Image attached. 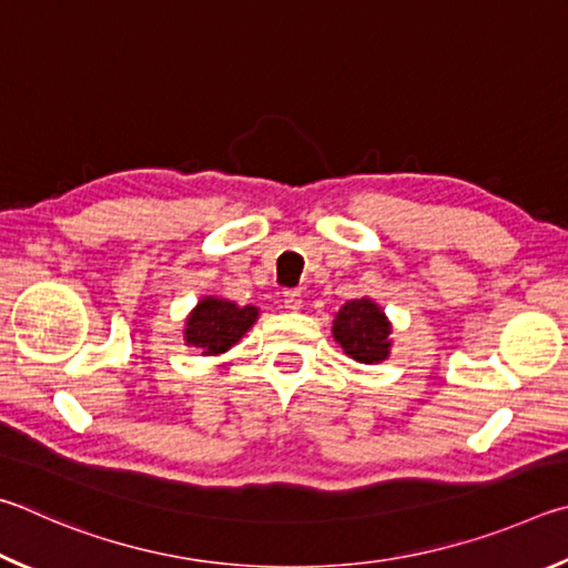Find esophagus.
Masks as SVG:
<instances>
[{"mask_svg": "<svg viewBox=\"0 0 568 568\" xmlns=\"http://www.w3.org/2000/svg\"><path fill=\"white\" fill-rule=\"evenodd\" d=\"M302 304H304V300H302V292H284V306H286V310L300 312V310H302Z\"/></svg>", "mask_w": 568, "mask_h": 568, "instance_id": "1", "label": "esophagus"}]
</instances>
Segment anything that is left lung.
Wrapping results in <instances>:
<instances>
[{"label": "left lung", "instance_id": "8db88e82", "mask_svg": "<svg viewBox=\"0 0 568 568\" xmlns=\"http://www.w3.org/2000/svg\"><path fill=\"white\" fill-rule=\"evenodd\" d=\"M392 322L369 296L349 300L334 314V342L349 359L359 364H382L392 354Z\"/></svg>", "mask_w": 568, "mask_h": 568}]
</instances>
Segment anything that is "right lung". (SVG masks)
<instances>
[{
    "instance_id": "1",
    "label": "right lung",
    "mask_w": 568,
    "mask_h": 568,
    "mask_svg": "<svg viewBox=\"0 0 568 568\" xmlns=\"http://www.w3.org/2000/svg\"><path fill=\"white\" fill-rule=\"evenodd\" d=\"M258 320L252 304L239 306L222 296H202L184 320V344L202 356H219L242 342Z\"/></svg>"
}]
</instances>
